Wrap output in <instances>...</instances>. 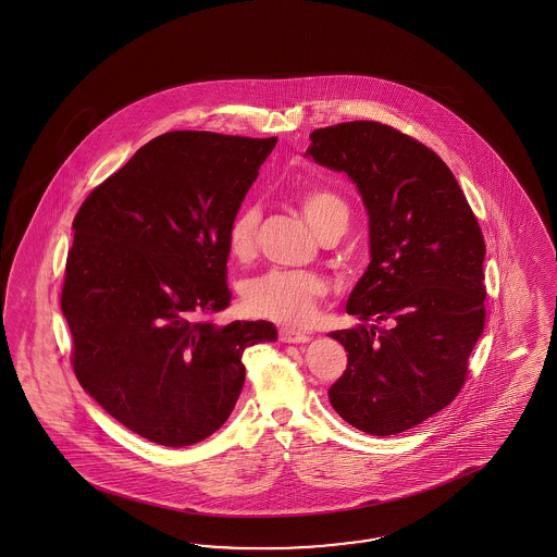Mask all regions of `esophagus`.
Wrapping results in <instances>:
<instances>
[{
  "instance_id": "34e87169",
  "label": "esophagus",
  "mask_w": 557,
  "mask_h": 557,
  "mask_svg": "<svg viewBox=\"0 0 557 557\" xmlns=\"http://www.w3.org/2000/svg\"><path fill=\"white\" fill-rule=\"evenodd\" d=\"M280 341L282 343H296V345H300V343H308L310 337L308 335H304L300 331H294V329H280Z\"/></svg>"
}]
</instances>
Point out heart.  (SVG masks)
<instances>
[{
  "mask_svg": "<svg viewBox=\"0 0 557 557\" xmlns=\"http://www.w3.org/2000/svg\"><path fill=\"white\" fill-rule=\"evenodd\" d=\"M298 206L319 236L337 231L343 235L349 220L347 202L337 191L324 186L304 187L296 196ZM261 212L255 206H243L226 226L224 245L236 261H247L255 251ZM326 294V284L308 271L270 270L249 277L240 286L243 308L257 319L302 324L308 321Z\"/></svg>",
  "mask_w": 557,
  "mask_h": 557,
  "instance_id": "b5f03b06",
  "label": "heart"
}]
</instances>
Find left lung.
Returning <instances> with one entry per match:
<instances>
[{
    "mask_svg": "<svg viewBox=\"0 0 557 557\" xmlns=\"http://www.w3.org/2000/svg\"><path fill=\"white\" fill-rule=\"evenodd\" d=\"M310 140L306 154L345 171L370 214V265L347 300L361 324L329 333L347 351L329 400L355 429L396 435L466 384L486 322L484 235L451 169L417 138L354 120Z\"/></svg>",
    "mask_w": 557,
    "mask_h": 557,
    "instance_id": "obj_1",
    "label": "left lung"
}]
</instances>
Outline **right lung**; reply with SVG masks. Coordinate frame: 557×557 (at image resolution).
I'll list each match as a JSON object with an SVG mask.
<instances>
[{"mask_svg":"<svg viewBox=\"0 0 557 557\" xmlns=\"http://www.w3.org/2000/svg\"><path fill=\"white\" fill-rule=\"evenodd\" d=\"M277 138L173 131L94 187L73 220L61 308L82 388L136 435L186 447L219 431L245 384L243 351L271 322L212 321L226 226Z\"/></svg>","mask_w":557,"mask_h":557,"instance_id":"obj_1","label":"right lung"}]
</instances>
